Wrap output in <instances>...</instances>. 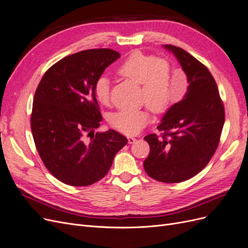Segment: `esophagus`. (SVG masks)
<instances>
[{
	"mask_svg": "<svg viewBox=\"0 0 248 248\" xmlns=\"http://www.w3.org/2000/svg\"><path fill=\"white\" fill-rule=\"evenodd\" d=\"M127 138H128V142H129L130 144H131V143H134V142L136 141V138H135L134 136H131V135H130V136H128Z\"/></svg>",
	"mask_w": 248,
	"mask_h": 248,
	"instance_id": "esophagus-1",
	"label": "esophagus"
}]
</instances>
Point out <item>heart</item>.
I'll list each match as a JSON object with an SVG mask.
<instances>
[{
	"mask_svg": "<svg viewBox=\"0 0 248 248\" xmlns=\"http://www.w3.org/2000/svg\"><path fill=\"white\" fill-rule=\"evenodd\" d=\"M118 72L141 84V100L155 113L166 111L172 104L180 100L179 96L173 94L170 85L172 67L166 59H155L151 55L134 52L119 66ZM93 93L98 103L108 104L110 81L108 77L100 76L96 79ZM148 121L150 115L143 108H120L110 118L111 125L125 134L137 133Z\"/></svg>",
	"mask_w": 248,
	"mask_h": 248,
	"instance_id": "b5f03b06",
	"label": "heart"
}]
</instances>
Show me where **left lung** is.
Listing matches in <instances>:
<instances>
[{
	"label": "left lung",
	"instance_id": "1",
	"mask_svg": "<svg viewBox=\"0 0 248 248\" xmlns=\"http://www.w3.org/2000/svg\"><path fill=\"white\" fill-rule=\"evenodd\" d=\"M173 52L187 76V93L165 114L157 129L144 140L151 151L143 163L153 179L177 183L190 179L209 164L225 122V108L209 69L183 48L164 46Z\"/></svg>",
	"mask_w": 248,
	"mask_h": 248
}]
</instances>
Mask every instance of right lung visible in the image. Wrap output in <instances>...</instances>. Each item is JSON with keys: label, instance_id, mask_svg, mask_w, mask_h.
<instances>
[{"label": "right lung", "instance_id": "right-lung-1", "mask_svg": "<svg viewBox=\"0 0 248 248\" xmlns=\"http://www.w3.org/2000/svg\"><path fill=\"white\" fill-rule=\"evenodd\" d=\"M119 57L111 48L85 49L49 67L38 83L31 116L33 140L48 172L65 184L100 181L128 141L113 129L94 133L102 115L93 86Z\"/></svg>", "mask_w": 248, "mask_h": 248}]
</instances>
